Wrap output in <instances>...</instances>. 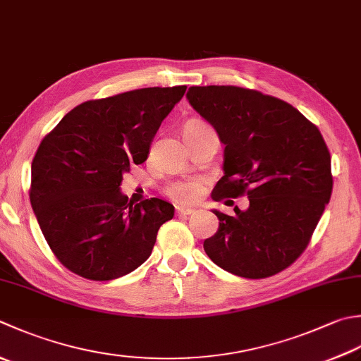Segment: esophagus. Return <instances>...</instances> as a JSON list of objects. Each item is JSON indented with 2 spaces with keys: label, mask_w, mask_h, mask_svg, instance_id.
Returning <instances> with one entry per match:
<instances>
[{
  "label": "esophagus",
  "mask_w": 361,
  "mask_h": 361,
  "mask_svg": "<svg viewBox=\"0 0 361 361\" xmlns=\"http://www.w3.org/2000/svg\"><path fill=\"white\" fill-rule=\"evenodd\" d=\"M192 213H194L192 208H185V207L176 208V214H178V216H189V214H192Z\"/></svg>",
  "instance_id": "esophagus-1"
}]
</instances>
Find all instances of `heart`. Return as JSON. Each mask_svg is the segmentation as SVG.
Returning a JSON list of instances; mask_svg holds the SVG:
<instances>
[{
  "instance_id": "1",
  "label": "heart",
  "mask_w": 361,
  "mask_h": 361,
  "mask_svg": "<svg viewBox=\"0 0 361 361\" xmlns=\"http://www.w3.org/2000/svg\"><path fill=\"white\" fill-rule=\"evenodd\" d=\"M188 128H209L208 125L203 122H190ZM166 194L180 203H189L195 200L200 194V183L195 180H178L172 181L171 185L166 188Z\"/></svg>"
}]
</instances>
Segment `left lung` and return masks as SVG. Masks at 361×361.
<instances>
[{
	"instance_id": "left-lung-1",
	"label": "left lung",
	"mask_w": 361,
	"mask_h": 361,
	"mask_svg": "<svg viewBox=\"0 0 361 361\" xmlns=\"http://www.w3.org/2000/svg\"><path fill=\"white\" fill-rule=\"evenodd\" d=\"M186 97L225 145L213 200L247 194L250 202L235 216L214 209L219 230L204 239V252L238 277L281 272L307 249L331 195L321 131L294 106L253 89L194 86Z\"/></svg>"
}]
</instances>
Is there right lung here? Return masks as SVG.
<instances>
[{
  "instance_id": "right-lung-1",
  "label": "right lung",
  "mask_w": 361,
  "mask_h": 361,
  "mask_svg": "<svg viewBox=\"0 0 361 361\" xmlns=\"http://www.w3.org/2000/svg\"><path fill=\"white\" fill-rule=\"evenodd\" d=\"M186 86L145 87L89 100L42 139L31 166L30 199L49 249L68 271L106 281L150 257L175 208L161 199L128 202L123 173L142 164Z\"/></svg>"
}]
</instances>
